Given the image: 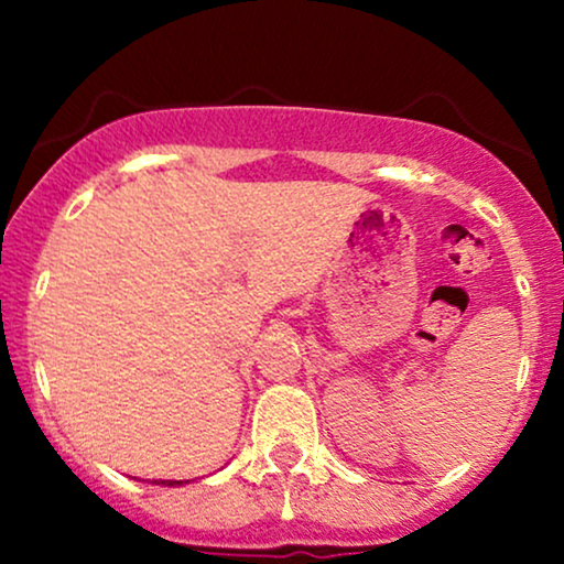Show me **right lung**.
<instances>
[{
	"mask_svg": "<svg viewBox=\"0 0 564 564\" xmlns=\"http://www.w3.org/2000/svg\"><path fill=\"white\" fill-rule=\"evenodd\" d=\"M159 485H183L180 480H156Z\"/></svg>",
	"mask_w": 564,
	"mask_h": 564,
	"instance_id": "obj_1",
	"label": "right lung"
}]
</instances>
